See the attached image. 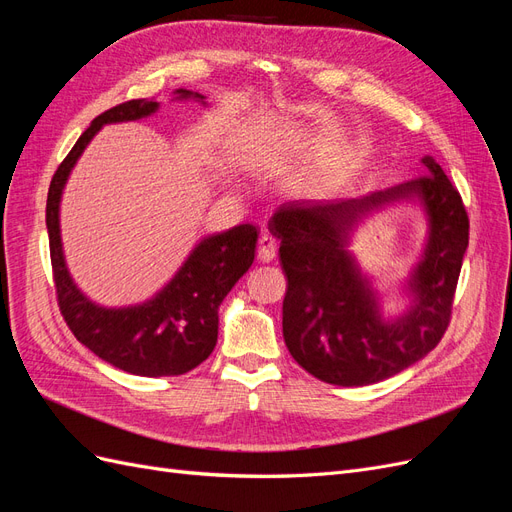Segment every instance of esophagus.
Segmentation results:
<instances>
[{"label": "esophagus", "instance_id": "obj_1", "mask_svg": "<svg viewBox=\"0 0 512 512\" xmlns=\"http://www.w3.org/2000/svg\"><path fill=\"white\" fill-rule=\"evenodd\" d=\"M275 254H277V243L271 235H267L265 232V235L258 239V258L262 262H271L275 258Z\"/></svg>", "mask_w": 512, "mask_h": 512}]
</instances>
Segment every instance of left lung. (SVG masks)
I'll return each instance as SVG.
<instances>
[{"mask_svg":"<svg viewBox=\"0 0 512 512\" xmlns=\"http://www.w3.org/2000/svg\"><path fill=\"white\" fill-rule=\"evenodd\" d=\"M423 164L427 177L361 198L290 200L269 220L288 280L284 342L292 359L322 382L365 386L391 378L436 348L448 327L470 222L440 164L431 156ZM393 204L421 206L428 237L401 286L405 312L389 317L349 241L363 219Z\"/></svg>","mask_w":512,"mask_h":512,"instance_id":"obj_1","label":"left lung"}]
</instances>
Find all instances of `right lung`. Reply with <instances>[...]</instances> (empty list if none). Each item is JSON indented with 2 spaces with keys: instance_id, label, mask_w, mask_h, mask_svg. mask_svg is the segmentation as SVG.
<instances>
[{
  "instance_id": "right-lung-1",
  "label": "right lung",
  "mask_w": 512,
  "mask_h": 512,
  "mask_svg": "<svg viewBox=\"0 0 512 512\" xmlns=\"http://www.w3.org/2000/svg\"><path fill=\"white\" fill-rule=\"evenodd\" d=\"M173 100H196L207 106L205 96L190 89H175ZM153 98L130 100L98 115L81 134L66 160L53 175L46 198V230H49L53 277L59 309L79 342L102 361L134 376H181L203 363L218 344V309L254 262L258 241L256 226L241 224L203 237L151 299L104 307L91 301L74 284L61 243L59 205L72 168L87 145L108 123H126L158 113Z\"/></svg>"
}]
</instances>
